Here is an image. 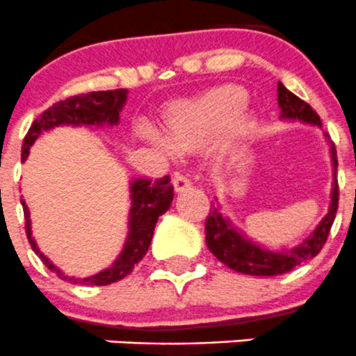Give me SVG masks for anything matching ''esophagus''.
Segmentation results:
<instances>
[{
	"mask_svg": "<svg viewBox=\"0 0 356 356\" xmlns=\"http://www.w3.org/2000/svg\"><path fill=\"white\" fill-rule=\"evenodd\" d=\"M172 184H174L175 191L181 193V191H186V189L191 186V179L188 177V175H182V174H175L174 179H172Z\"/></svg>",
	"mask_w": 356,
	"mask_h": 356,
	"instance_id": "obj_1",
	"label": "esophagus"
}]
</instances>
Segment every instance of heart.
<instances>
[{
	"label": "heart",
	"mask_w": 356,
	"mask_h": 356,
	"mask_svg": "<svg viewBox=\"0 0 356 356\" xmlns=\"http://www.w3.org/2000/svg\"><path fill=\"white\" fill-rule=\"evenodd\" d=\"M247 99V90L240 85L226 83L213 86L196 97L177 101L165 109L168 139L151 129H143V136L167 154H175L177 149H195L216 132L220 147L231 146L252 125V115L245 108Z\"/></svg>",
	"instance_id": "heart-1"
}]
</instances>
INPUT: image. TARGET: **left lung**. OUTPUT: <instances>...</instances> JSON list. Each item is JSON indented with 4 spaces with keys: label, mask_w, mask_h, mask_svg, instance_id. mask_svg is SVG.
I'll return each instance as SVG.
<instances>
[{
    "label": "left lung",
    "mask_w": 356,
    "mask_h": 356,
    "mask_svg": "<svg viewBox=\"0 0 356 356\" xmlns=\"http://www.w3.org/2000/svg\"><path fill=\"white\" fill-rule=\"evenodd\" d=\"M278 106L282 109V120H299L302 123L322 127L320 116L313 111L312 106L301 101L291 90H287L282 83H278ZM330 158H332L334 167V182L332 193H330L329 212L320 220L315 231L306 240H302V243L291 248V250H270V248L261 247V245L245 238L240 231H236V227H233L229 219H224L220 216V212L217 210L219 207L217 209L213 207L205 220V241L210 252L231 270L243 275H255V277L284 275L294 270L296 266H301L302 262L318 255L323 243L327 241V236H329L330 227L336 219L337 203H339V189H337L336 179L337 156L334 144H330Z\"/></svg>",
    "instance_id": "obj_1"
}]
</instances>
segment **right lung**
Here are the masks:
<instances>
[{
  "label": "right lung",
  "mask_w": 356,
  "mask_h": 356,
  "mask_svg": "<svg viewBox=\"0 0 356 356\" xmlns=\"http://www.w3.org/2000/svg\"><path fill=\"white\" fill-rule=\"evenodd\" d=\"M127 95H129V90L116 88V90L79 94L74 95V97L65 99V101L55 102L43 115H40V118L34 120L29 132L24 137L22 160H27L31 146L36 143L38 137L43 132L55 129V127L118 125L120 111L125 106ZM130 200H132V207H130L129 234H127L125 247H123L118 259L113 262V266H109L108 270L99 271L97 275H92V277L86 278L65 277L57 266L51 264L48 257L41 254L36 241H34L33 231H31L29 209H27L26 202L20 200L22 202L24 217H26L27 240H29L33 250L36 252V255H40L48 270L57 273V277L62 278V280H69L71 284L81 285L115 284V282L123 280L127 275L132 273L134 266L143 261V257L146 255L151 240H153L158 217L170 209L172 200H174V186L170 184V177L165 175V177L156 179V181H151V179H134L130 182Z\"/></svg>",
  "instance_id": "1"
}]
</instances>
